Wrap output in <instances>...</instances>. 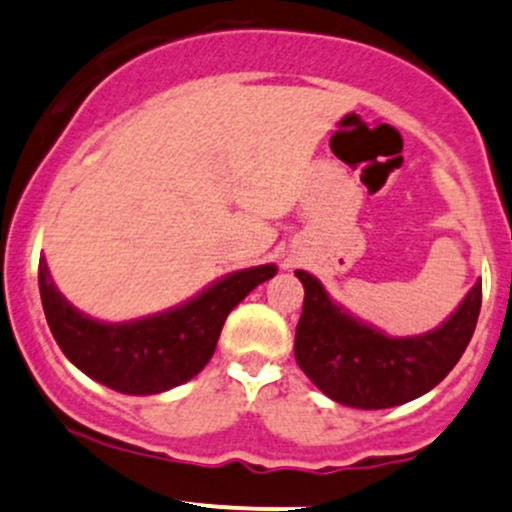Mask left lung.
I'll return each mask as SVG.
<instances>
[{"mask_svg": "<svg viewBox=\"0 0 512 512\" xmlns=\"http://www.w3.org/2000/svg\"><path fill=\"white\" fill-rule=\"evenodd\" d=\"M294 274L304 284L294 358L326 397L355 410L405 405L437 387L464 355L481 314V282H476L434 331L395 338L348 314L314 274Z\"/></svg>", "mask_w": 512, "mask_h": 512, "instance_id": "1", "label": "left lung"}]
</instances>
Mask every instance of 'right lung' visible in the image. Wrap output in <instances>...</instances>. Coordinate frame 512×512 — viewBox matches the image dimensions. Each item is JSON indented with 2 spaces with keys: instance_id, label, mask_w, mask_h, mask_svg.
<instances>
[{
  "instance_id": "right-lung-1",
  "label": "right lung",
  "mask_w": 512,
  "mask_h": 512,
  "mask_svg": "<svg viewBox=\"0 0 512 512\" xmlns=\"http://www.w3.org/2000/svg\"><path fill=\"white\" fill-rule=\"evenodd\" d=\"M274 274V265L230 272L181 306L125 324H105L75 309L53 284L43 257L39 289L48 328L75 368L122 395H157L206 368L230 311Z\"/></svg>"
}]
</instances>
